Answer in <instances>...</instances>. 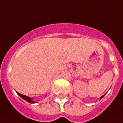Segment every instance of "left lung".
Listing matches in <instances>:
<instances>
[{
	"instance_id": "obj_1",
	"label": "left lung",
	"mask_w": 123,
	"mask_h": 123,
	"mask_svg": "<svg viewBox=\"0 0 123 123\" xmlns=\"http://www.w3.org/2000/svg\"><path fill=\"white\" fill-rule=\"evenodd\" d=\"M105 95H103V96H102V97H100V99H101V98H103V97H104Z\"/></svg>"
}]
</instances>
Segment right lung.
Instances as JSON below:
<instances>
[{
  "label": "right lung",
  "mask_w": 123,
  "mask_h": 123,
  "mask_svg": "<svg viewBox=\"0 0 123 123\" xmlns=\"http://www.w3.org/2000/svg\"><path fill=\"white\" fill-rule=\"evenodd\" d=\"M17 93L19 96H20V97H22V98L24 99L25 100H26V101H28V102H29V103H35V101H33V100H31V99L30 97H26V95H22V94L19 93L17 92Z\"/></svg>",
  "instance_id": "add662e5"
}]
</instances>
